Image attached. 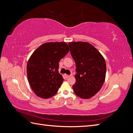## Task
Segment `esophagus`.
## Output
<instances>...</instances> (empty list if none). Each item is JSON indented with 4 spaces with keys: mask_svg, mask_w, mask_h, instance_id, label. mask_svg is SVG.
Wrapping results in <instances>:
<instances>
[{
    "mask_svg": "<svg viewBox=\"0 0 133 133\" xmlns=\"http://www.w3.org/2000/svg\"><path fill=\"white\" fill-rule=\"evenodd\" d=\"M65 76H66V78H70V77L71 76V75H66V74H65Z\"/></svg>",
    "mask_w": 133,
    "mask_h": 133,
    "instance_id": "esophagus-1",
    "label": "esophagus"
}]
</instances>
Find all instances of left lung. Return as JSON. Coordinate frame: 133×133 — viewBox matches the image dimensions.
Listing matches in <instances>:
<instances>
[{
	"mask_svg": "<svg viewBox=\"0 0 133 133\" xmlns=\"http://www.w3.org/2000/svg\"><path fill=\"white\" fill-rule=\"evenodd\" d=\"M71 54L76 64V82L72 86L78 97L90 98L100 90L106 76L107 66L103 55L87 42L69 43Z\"/></svg>",
	"mask_w": 133,
	"mask_h": 133,
	"instance_id": "left-lung-1",
	"label": "left lung"
}]
</instances>
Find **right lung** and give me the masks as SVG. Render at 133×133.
<instances>
[{
	"instance_id": "obj_1",
	"label": "right lung",
	"mask_w": 133,
	"mask_h": 133,
	"mask_svg": "<svg viewBox=\"0 0 133 133\" xmlns=\"http://www.w3.org/2000/svg\"><path fill=\"white\" fill-rule=\"evenodd\" d=\"M66 42H46L33 52L28 61L26 73L32 90L37 96H53L63 82L58 72L59 62L69 52Z\"/></svg>"
}]
</instances>
